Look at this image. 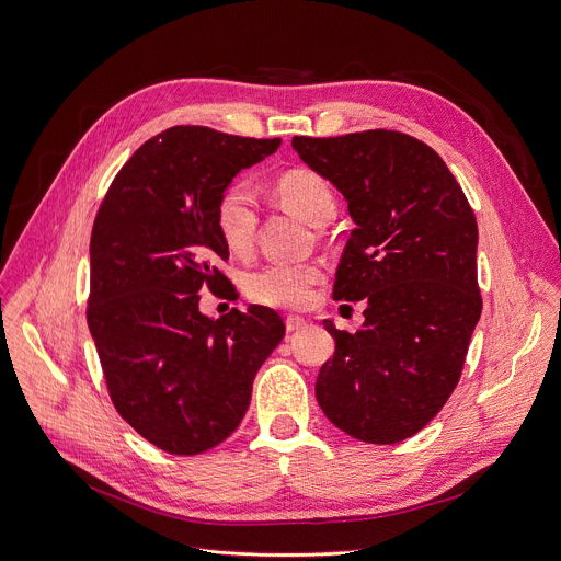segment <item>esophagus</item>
Segmentation results:
<instances>
[{
	"label": "esophagus",
	"mask_w": 561,
	"mask_h": 561,
	"mask_svg": "<svg viewBox=\"0 0 561 561\" xmlns=\"http://www.w3.org/2000/svg\"><path fill=\"white\" fill-rule=\"evenodd\" d=\"M306 327V319L304 317H299V314H287L285 317V329H287V333H295V331H299V329H304Z\"/></svg>",
	"instance_id": "esophagus-1"
}]
</instances>
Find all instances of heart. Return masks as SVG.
Here are the masks:
<instances>
[{
	"label": "heart",
	"mask_w": 561,
	"mask_h": 561,
	"mask_svg": "<svg viewBox=\"0 0 561 561\" xmlns=\"http://www.w3.org/2000/svg\"><path fill=\"white\" fill-rule=\"evenodd\" d=\"M276 198L312 226H322L335 215L331 184L314 171L291 169L274 182ZM215 226L232 255L251 251L257 232V209L244 184H230L217 201ZM322 280V266L314 262H272L244 280L249 299L272 308H301L310 301L312 287Z\"/></svg>",
	"instance_id": "1"
}]
</instances>
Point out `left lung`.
<instances>
[{
    "label": "left lung",
    "mask_w": 561,
    "mask_h": 561,
    "mask_svg": "<svg viewBox=\"0 0 561 561\" xmlns=\"http://www.w3.org/2000/svg\"><path fill=\"white\" fill-rule=\"evenodd\" d=\"M291 148L356 224L333 299L367 304L356 333L324 319L335 354L319 369L317 402L358 440L411 438L455 392L482 314L474 211L440 154L404 131L295 137Z\"/></svg>",
    "instance_id": "8db88e82"
}]
</instances>
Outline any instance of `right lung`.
<instances>
[{
	"label": "right lung",
	"instance_id": "right-lung-1",
	"mask_svg": "<svg viewBox=\"0 0 561 561\" xmlns=\"http://www.w3.org/2000/svg\"><path fill=\"white\" fill-rule=\"evenodd\" d=\"M278 146L169 127L127 159L95 215L87 319L106 390L131 430L169 455H201L237 430L260 365L285 335L264 306L221 319L198 310L203 287L228 283L217 201Z\"/></svg>",
	"mask_w": 561,
	"mask_h": 561
}]
</instances>
